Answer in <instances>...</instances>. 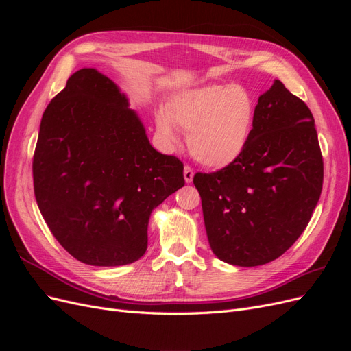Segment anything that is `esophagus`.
<instances>
[{"instance_id":"34e87169","label":"esophagus","mask_w":351,"mask_h":351,"mask_svg":"<svg viewBox=\"0 0 351 351\" xmlns=\"http://www.w3.org/2000/svg\"><path fill=\"white\" fill-rule=\"evenodd\" d=\"M183 174H184V180H186V183H192L193 176H195L193 168H192V167H189V165H186V167H184V171H183Z\"/></svg>"}]
</instances>
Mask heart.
<instances>
[{
	"mask_svg": "<svg viewBox=\"0 0 351 351\" xmlns=\"http://www.w3.org/2000/svg\"><path fill=\"white\" fill-rule=\"evenodd\" d=\"M254 120L252 95L232 84H206L177 93L165 114L156 115L158 132L177 142L174 127L187 133L189 151L197 162L222 168L240 156L247 145Z\"/></svg>",
	"mask_w": 351,
	"mask_h": 351,
	"instance_id": "b5f03b06",
	"label": "heart"
}]
</instances>
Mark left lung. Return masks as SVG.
<instances>
[{"label":"left lung","instance_id":"obj_1","mask_svg":"<svg viewBox=\"0 0 351 351\" xmlns=\"http://www.w3.org/2000/svg\"><path fill=\"white\" fill-rule=\"evenodd\" d=\"M209 246L237 267L280 258L309 224L324 183V159L309 107L275 80L259 97L240 156L196 173Z\"/></svg>","mask_w":351,"mask_h":351}]
</instances>
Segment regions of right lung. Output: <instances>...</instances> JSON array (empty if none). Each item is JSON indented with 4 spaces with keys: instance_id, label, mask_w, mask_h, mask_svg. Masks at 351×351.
Instances as JSON below:
<instances>
[{
    "instance_id": "obj_1",
    "label": "right lung",
    "mask_w": 351,
    "mask_h": 351,
    "mask_svg": "<svg viewBox=\"0 0 351 351\" xmlns=\"http://www.w3.org/2000/svg\"><path fill=\"white\" fill-rule=\"evenodd\" d=\"M183 169L177 156L151 146L115 83L86 67L48 104L32 164L52 236L93 267L143 256L151 212L184 186Z\"/></svg>"
}]
</instances>
